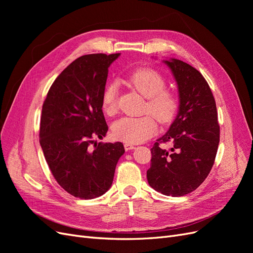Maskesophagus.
I'll return each mask as SVG.
<instances>
[{"label":"esophagus","mask_w":253,"mask_h":253,"mask_svg":"<svg viewBox=\"0 0 253 253\" xmlns=\"http://www.w3.org/2000/svg\"><path fill=\"white\" fill-rule=\"evenodd\" d=\"M125 149H126V151L133 150V149H135V145H133L131 143H125Z\"/></svg>","instance_id":"esophagus-1"}]
</instances>
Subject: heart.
I'll list each match as a JSON object with an SVG mask.
<instances>
[{
    "label": "heart",
    "mask_w": 253,
    "mask_h": 253,
    "mask_svg": "<svg viewBox=\"0 0 253 253\" xmlns=\"http://www.w3.org/2000/svg\"><path fill=\"white\" fill-rule=\"evenodd\" d=\"M127 81L129 85L148 98L144 106L145 112L150 113L160 124H169L172 121L178 102L172 91L166 89L167 81L162 74L152 68L142 67L129 75ZM118 96V83H109L102 93V108L105 114L112 116L117 113ZM148 115L138 118H121L113 124L112 135L117 140L126 143L145 141L157 131L156 121Z\"/></svg>",
    "instance_id": "1"
}]
</instances>
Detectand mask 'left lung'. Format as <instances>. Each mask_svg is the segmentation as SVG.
Here are the masks:
<instances>
[{
  "label": "left lung",
  "mask_w": 253,
  "mask_h": 253,
  "mask_svg": "<svg viewBox=\"0 0 253 253\" xmlns=\"http://www.w3.org/2000/svg\"><path fill=\"white\" fill-rule=\"evenodd\" d=\"M178 86L179 108L169 131L151 149L149 185L167 196H183L209 175L219 143L216 104L203 75L177 59L164 60ZM172 141L166 150L159 143Z\"/></svg>",
  "instance_id": "8db88e82"
}]
</instances>
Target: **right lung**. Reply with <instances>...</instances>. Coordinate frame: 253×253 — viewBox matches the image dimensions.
<instances>
[{"label":"right lung","instance_id":"obj_1","mask_svg":"<svg viewBox=\"0 0 253 253\" xmlns=\"http://www.w3.org/2000/svg\"><path fill=\"white\" fill-rule=\"evenodd\" d=\"M120 53L85 55L68 65L53 81L42 106L40 144L59 185L81 200L108 191L125 148L101 143L108 132L102 93L109 67ZM94 143L93 150L89 145Z\"/></svg>","mask_w":253,"mask_h":253}]
</instances>
